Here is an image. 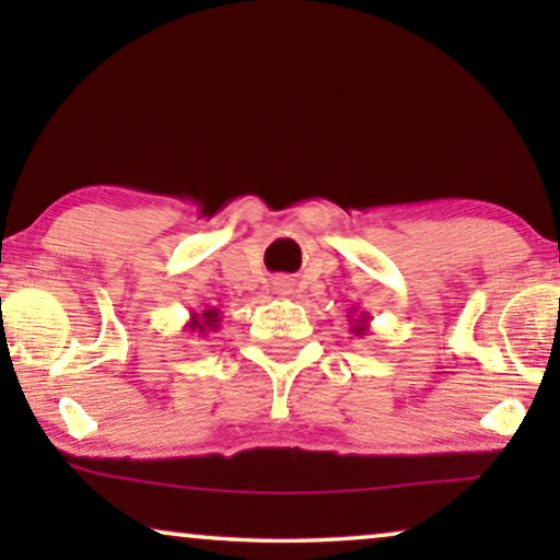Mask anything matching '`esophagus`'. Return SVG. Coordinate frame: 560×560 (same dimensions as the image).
I'll return each mask as SVG.
<instances>
[{"label": "esophagus", "instance_id": "esophagus-1", "mask_svg": "<svg viewBox=\"0 0 560 560\" xmlns=\"http://www.w3.org/2000/svg\"><path fill=\"white\" fill-rule=\"evenodd\" d=\"M275 290H278L280 295H288L290 293V282L288 280H278V282H275Z\"/></svg>", "mask_w": 560, "mask_h": 560}]
</instances>
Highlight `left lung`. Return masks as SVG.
Listing matches in <instances>:
<instances>
[{
    "label": "left lung",
    "instance_id": "8db88e82",
    "mask_svg": "<svg viewBox=\"0 0 560 560\" xmlns=\"http://www.w3.org/2000/svg\"><path fill=\"white\" fill-rule=\"evenodd\" d=\"M351 315H354L355 318L351 319V334L354 336H366L370 334V320H372V316L370 313H357V308H351V313H349V318Z\"/></svg>",
    "mask_w": 560,
    "mask_h": 560
}]
</instances>
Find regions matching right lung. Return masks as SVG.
<instances>
[{
	"mask_svg": "<svg viewBox=\"0 0 560 560\" xmlns=\"http://www.w3.org/2000/svg\"><path fill=\"white\" fill-rule=\"evenodd\" d=\"M219 324H221V313L217 308H206L201 313H190L186 331L194 336H206L209 331H219Z\"/></svg>",
	"mask_w": 560,
	"mask_h": 560,
	"instance_id": "1",
	"label": "right lung"
}]
</instances>
